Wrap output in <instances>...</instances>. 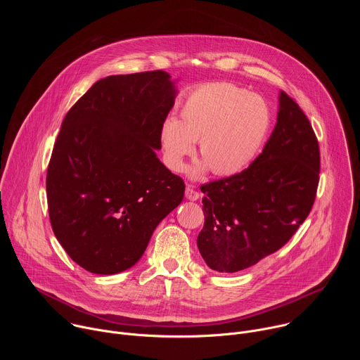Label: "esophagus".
<instances>
[{
    "mask_svg": "<svg viewBox=\"0 0 360 360\" xmlns=\"http://www.w3.org/2000/svg\"><path fill=\"white\" fill-rule=\"evenodd\" d=\"M185 196H186V199H189V200H198V199L200 198V193L196 192V191L193 189V186L188 185V186H186V191H185Z\"/></svg>",
    "mask_w": 360,
    "mask_h": 360,
    "instance_id": "esophagus-1",
    "label": "esophagus"
}]
</instances>
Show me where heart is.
<instances>
[{"mask_svg":"<svg viewBox=\"0 0 360 360\" xmlns=\"http://www.w3.org/2000/svg\"><path fill=\"white\" fill-rule=\"evenodd\" d=\"M272 127L268 102L231 82H208L192 89L181 102L179 120L161 122L158 138L169 169L179 172L199 141L200 161L189 168L199 179L212 171L233 176L245 171L262 149Z\"/></svg>","mask_w":360,"mask_h":360,"instance_id":"obj_1","label":"heart"}]
</instances>
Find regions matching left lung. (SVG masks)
Masks as SVG:
<instances>
[{"label":"left lung","instance_id":"1","mask_svg":"<svg viewBox=\"0 0 360 360\" xmlns=\"http://www.w3.org/2000/svg\"><path fill=\"white\" fill-rule=\"evenodd\" d=\"M319 165L312 125L281 91L261 155L240 174L200 186L205 224L196 243L205 264L233 274L282 248L312 210Z\"/></svg>","mask_w":360,"mask_h":360}]
</instances>
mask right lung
Segmentation results:
<instances>
[{
  "label": "right lung",
  "mask_w": 360,
  "mask_h": 360,
  "mask_svg": "<svg viewBox=\"0 0 360 360\" xmlns=\"http://www.w3.org/2000/svg\"><path fill=\"white\" fill-rule=\"evenodd\" d=\"M165 71L96 81L65 115L46 172L53 231L81 268H132L185 184L157 157L178 94Z\"/></svg>",
  "instance_id": "obj_1"
}]
</instances>
